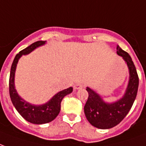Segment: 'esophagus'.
I'll return each instance as SVG.
<instances>
[{
	"label": "esophagus",
	"instance_id": "esophagus-1",
	"mask_svg": "<svg viewBox=\"0 0 146 146\" xmlns=\"http://www.w3.org/2000/svg\"><path fill=\"white\" fill-rule=\"evenodd\" d=\"M82 88H83V84H81V83H77V84H76V85L74 86V89H75V90H80Z\"/></svg>",
	"mask_w": 146,
	"mask_h": 146
}]
</instances>
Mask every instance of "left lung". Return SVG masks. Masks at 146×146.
<instances>
[{"mask_svg": "<svg viewBox=\"0 0 146 146\" xmlns=\"http://www.w3.org/2000/svg\"><path fill=\"white\" fill-rule=\"evenodd\" d=\"M116 53L127 64L129 78L124 95L117 101L107 103L96 91L86 87L89 97L84 106L87 120L94 127L107 129L114 127L122 121L129 112L137 95L139 76L129 54L117 46Z\"/></svg>", "mask_w": 146, "mask_h": 146, "instance_id": "obj_1", "label": "left lung"}]
</instances>
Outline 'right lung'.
<instances>
[{
    "mask_svg": "<svg viewBox=\"0 0 146 146\" xmlns=\"http://www.w3.org/2000/svg\"><path fill=\"white\" fill-rule=\"evenodd\" d=\"M46 41H37L32 43L23 50L17 53L11 65L10 80H9V93L13 105L24 119L33 124H45L53 121L60 111L61 101L64 96L73 92V87H70L60 91L53 96L48 102L42 105H34L27 102L19 96L14 85V77L17 63L23 55H27L39 46H43Z\"/></svg>",
    "mask_w": 146,
    "mask_h": 146,
    "instance_id": "add662e5",
    "label": "right lung"
}]
</instances>
